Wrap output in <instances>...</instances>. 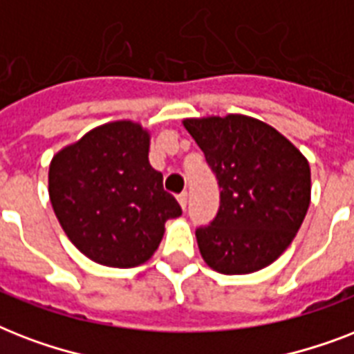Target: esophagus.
<instances>
[{"label":"esophagus","mask_w":354,"mask_h":354,"mask_svg":"<svg viewBox=\"0 0 354 354\" xmlns=\"http://www.w3.org/2000/svg\"><path fill=\"white\" fill-rule=\"evenodd\" d=\"M178 202L182 205V209H185V205H187V193L178 194Z\"/></svg>","instance_id":"esophagus-1"}]
</instances>
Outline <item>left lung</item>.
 Returning <instances> with one entry per match:
<instances>
[{"label": "left lung", "instance_id": "8db88e82", "mask_svg": "<svg viewBox=\"0 0 354 354\" xmlns=\"http://www.w3.org/2000/svg\"><path fill=\"white\" fill-rule=\"evenodd\" d=\"M221 187V207L196 230L202 257L226 275L252 274L294 241L310 205V167L288 139L259 119H183Z\"/></svg>", "mask_w": 354, "mask_h": 354}]
</instances>
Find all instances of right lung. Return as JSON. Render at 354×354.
Returning a JSON list of instances; mask_svg holds the SVG:
<instances>
[{"label":"right lung","mask_w":354,"mask_h":354,"mask_svg":"<svg viewBox=\"0 0 354 354\" xmlns=\"http://www.w3.org/2000/svg\"><path fill=\"white\" fill-rule=\"evenodd\" d=\"M150 133L139 122L93 128L53 156L49 198L68 239L86 257L112 268L147 263L165 222L182 215L149 163Z\"/></svg>","instance_id":"1"}]
</instances>
